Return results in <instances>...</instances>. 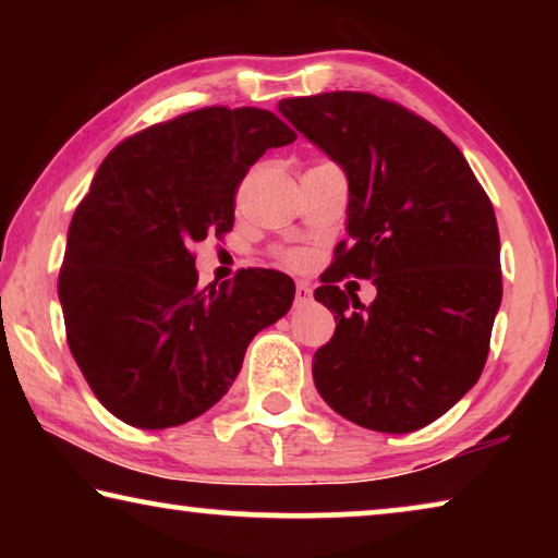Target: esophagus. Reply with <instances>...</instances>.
Wrapping results in <instances>:
<instances>
[{
  "label": "esophagus",
  "instance_id": "34e87169",
  "mask_svg": "<svg viewBox=\"0 0 558 558\" xmlns=\"http://www.w3.org/2000/svg\"><path fill=\"white\" fill-rule=\"evenodd\" d=\"M310 300H313V288H310L307 282H298V288H295V305H307Z\"/></svg>",
  "mask_w": 558,
  "mask_h": 558
}]
</instances>
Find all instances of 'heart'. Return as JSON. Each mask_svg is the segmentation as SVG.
I'll return each mask as SVG.
<instances>
[{
    "instance_id": "b5f03b06",
    "label": "heart",
    "mask_w": 558,
    "mask_h": 558,
    "mask_svg": "<svg viewBox=\"0 0 558 558\" xmlns=\"http://www.w3.org/2000/svg\"><path fill=\"white\" fill-rule=\"evenodd\" d=\"M278 258H280L282 263H288V266H298V263L302 260L300 253L292 251V248H280V251H278Z\"/></svg>"
}]
</instances>
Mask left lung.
<instances>
[{"label": "left lung", "mask_w": 558, "mask_h": 558, "mask_svg": "<svg viewBox=\"0 0 558 558\" xmlns=\"http://www.w3.org/2000/svg\"><path fill=\"white\" fill-rule=\"evenodd\" d=\"M278 110L349 182V239L315 290L337 323L315 352L317 391L362 428L428 426L485 369L502 302L493 204L460 149L399 102L335 90ZM347 275L375 282L372 306L338 290Z\"/></svg>", "instance_id": "1"}]
</instances>
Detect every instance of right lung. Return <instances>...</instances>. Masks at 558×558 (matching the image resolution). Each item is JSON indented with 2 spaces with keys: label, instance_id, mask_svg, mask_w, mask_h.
Here are the masks:
<instances>
[{
  "label": "right lung",
  "instance_id": "obj_1",
  "mask_svg": "<svg viewBox=\"0 0 558 558\" xmlns=\"http://www.w3.org/2000/svg\"><path fill=\"white\" fill-rule=\"evenodd\" d=\"M295 137L270 110L214 106L102 159L71 219L59 300L75 364L128 426L172 428L209 411L251 339L290 310L295 282L278 270L196 286L194 245L233 229L243 177Z\"/></svg>",
  "mask_w": 558,
  "mask_h": 558
}]
</instances>
